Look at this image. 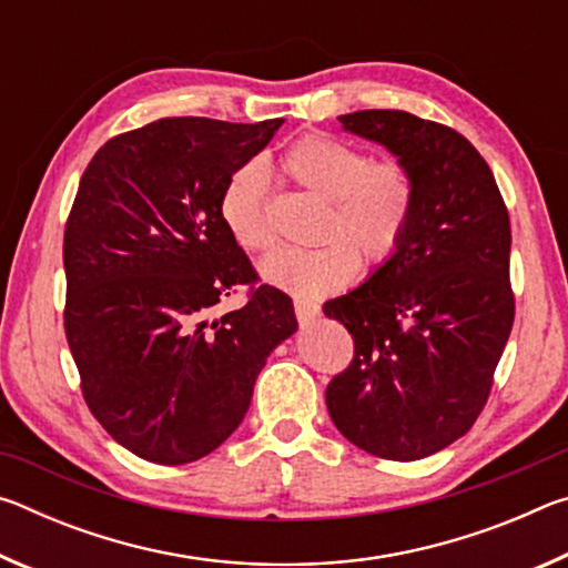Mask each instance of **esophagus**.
<instances>
[{
    "instance_id": "1",
    "label": "esophagus",
    "mask_w": 568,
    "mask_h": 568,
    "mask_svg": "<svg viewBox=\"0 0 568 568\" xmlns=\"http://www.w3.org/2000/svg\"><path fill=\"white\" fill-rule=\"evenodd\" d=\"M293 305H295V315H297V321H301V323L313 321L315 315L321 313V305H315V303H311V301H303V297H295Z\"/></svg>"
}]
</instances>
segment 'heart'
Returning a JSON list of instances; mask_svg holds the SVG:
<instances>
[{"label": "heart", "mask_w": 568, "mask_h": 568, "mask_svg": "<svg viewBox=\"0 0 568 568\" xmlns=\"http://www.w3.org/2000/svg\"><path fill=\"white\" fill-rule=\"evenodd\" d=\"M283 168L297 185L328 203L318 247H281L261 263L263 283L303 301L348 285L365 263L381 265L406 235L416 187L398 160H371L368 152L331 134H307L285 152ZM220 220L230 237L250 253L273 245L267 223V170L250 160L227 178Z\"/></svg>", "instance_id": "1"}]
</instances>
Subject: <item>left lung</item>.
I'll return each mask as SVG.
<instances>
[{
  "label": "left lung",
  "mask_w": 568,
  "mask_h": 568,
  "mask_svg": "<svg viewBox=\"0 0 568 568\" xmlns=\"http://www.w3.org/2000/svg\"><path fill=\"white\" fill-rule=\"evenodd\" d=\"M338 120L406 165L416 203L396 253L323 305L355 345L325 403L351 444L418 460L464 436L491 393L514 325L511 223L491 168L464 134L403 110Z\"/></svg>",
  "instance_id": "obj_1"
}]
</instances>
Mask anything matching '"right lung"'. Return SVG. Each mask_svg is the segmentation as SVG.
<instances>
[{"instance_id":"1","label":"right lung","mask_w":568,"mask_h":568,"mask_svg":"<svg viewBox=\"0 0 568 568\" xmlns=\"http://www.w3.org/2000/svg\"><path fill=\"white\" fill-rule=\"evenodd\" d=\"M283 120L165 118L118 134L84 170L64 227V333L102 428L162 466L197 460L245 418L267 355L297 331L220 220L227 178Z\"/></svg>"}]
</instances>
